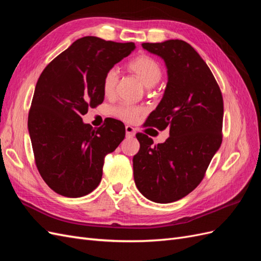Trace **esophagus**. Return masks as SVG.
Wrapping results in <instances>:
<instances>
[{"label":"esophagus","instance_id":"obj_1","mask_svg":"<svg viewBox=\"0 0 261 261\" xmlns=\"http://www.w3.org/2000/svg\"><path fill=\"white\" fill-rule=\"evenodd\" d=\"M125 130H126V137L130 138V137L135 136V134H136V133H135V128L132 127V126L126 125V126H125Z\"/></svg>","mask_w":261,"mask_h":261}]
</instances>
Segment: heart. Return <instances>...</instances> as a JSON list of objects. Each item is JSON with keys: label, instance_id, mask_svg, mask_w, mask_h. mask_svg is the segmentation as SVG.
<instances>
[{"label": "heart", "instance_id": "heart-1", "mask_svg": "<svg viewBox=\"0 0 261 261\" xmlns=\"http://www.w3.org/2000/svg\"><path fill=\"white\" fill-rule=\"evenodd\" d=\"M126 67L135 74L145 86L153 87L161 81L163 72L159 63L153 58L146 54H140L132 59ZM118 81V76L115 69H109L102 80V90L105 96L111 97L115 91V87ZM144 112V108L133 105H122L113 110V113L121 117L122 120L133 122Z\"/></svg>", "mask_w": 261, "mask_h": 261}]
</instances>
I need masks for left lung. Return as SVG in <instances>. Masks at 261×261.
<instances>
[{"instance_id": "obj_1", "label": "left lung", "mask_w": 261, "mask_h": 261, "mask_svg": "<svg viewBox=\"0 0 261 261\" xmlns=\"http://www.w3.org/2000/svg\"><path fill=\"white\" fill-rule=\"evenodd\" d=\"M160 57L168 73L163 97L148 116L149 126L170 127V137L153 146L137 134L140 149L133 158L134 179L147 199L169 203L199 185L222 143L223 99L210 68L183 40L143 43Z\"/></svg>"}]
</instances>
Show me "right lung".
<instances>
[{
    "instance_id": "right-lung-1",
    "label": "right lung",
    "mask_w": 261,
    "mask_h": 261,
    "mask_svg": "<svg viewBox=\"0 0 261 261\" xmlns=\"http://www.w3.org/2000/svg\"><path fill=\"white\" fill-rule=\"evenodd\" d=\"M135 48L133 42L84 37L58 55L39 77L28 132L38 171L55 193L78 198L100 184L105 156L121 144L125 126L112 118L93 128L82 116L103 102L105 74Z\"/></svg>"
}]
</instances>
